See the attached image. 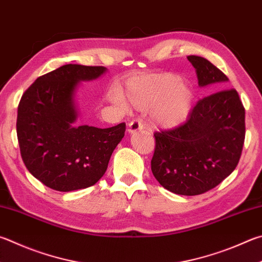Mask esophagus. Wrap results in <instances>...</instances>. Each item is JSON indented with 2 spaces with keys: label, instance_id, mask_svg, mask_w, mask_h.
Here are the masks:
<instances>
[{
  "label": "esophagus",
  "instance_id": "obj_1",
  "mask_svg": "<svg viewBox=\"0 0 262 262\" xmlns=\"http://www.w3.org/2000/svg\"><path fill=\"white\" fill-rule=\"evenodd\" d=\"M143 123H142L139 119H135V120H133L129 122V125H128V133L129 134H134L136 132H140L143 129Z\"/></svg>",
  "mask_w": 262,
  "mask_h": 262
}]
</instances>
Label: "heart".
Here are the masks:
<instances>
[{"instance_id": "1", "label": "heart", "mask_w": 262, "mask_h": 262, "mask_svg": "<svg viewBox=\"0 0 262 262\" xmlns=\"http://www.w3.org/2000/svg\"><path fill=\"white\" fill-rule=\"evenodd\" d=\"M111 101L122 111L129 110V105L149 110L152 127L173 130L183 126L191 116L194 92L178 74H142L127 80L125 97L120 90H113Z\"/></svg>"}]
</instances>
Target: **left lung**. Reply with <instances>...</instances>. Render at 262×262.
Returning <instances> with one entry per match:
<instances>
[{
	"instance_id": "8db88e82",
	"label": "left lung",
	"mask_w": 262,
	"mask_h": 262,
	"mask_svg": "<svg viewBox=\"0 0 262 262\" xmlns=\"http://www.w3.org/2000/svg\"><path fill=\"white\" fill-rule=\"evenodd\" d=\"M198 85L229 81L211 61L188 56ZM151 170L170 192L196 196L220 184L238 164L245 139V110L235 89L219 90L198 101L189 120L177 129L156 133Z\"/></svg>"
}]
</instances>
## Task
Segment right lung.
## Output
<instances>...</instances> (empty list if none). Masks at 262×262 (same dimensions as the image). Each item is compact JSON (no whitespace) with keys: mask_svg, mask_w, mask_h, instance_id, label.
Instances as JSON below:
<instances>
[{"mask_svg":"<svg viewBox=\"0 0 262 262\" xmlns=\"http://www.w3.org/2000/svg\"><path fill=\"white\" fill-rule=\"evenodd\" d=\"M103 66L68 64L37 78L21 96L17 136L24 164L42 183L57 191L92 187L107 168L126 125L97 128L79 125L77 90L96 80Z\"/></svg>","mask_w":262,"mask_h":262,"instance_id":"add662e5","label":"right lung"}]
</instances>
